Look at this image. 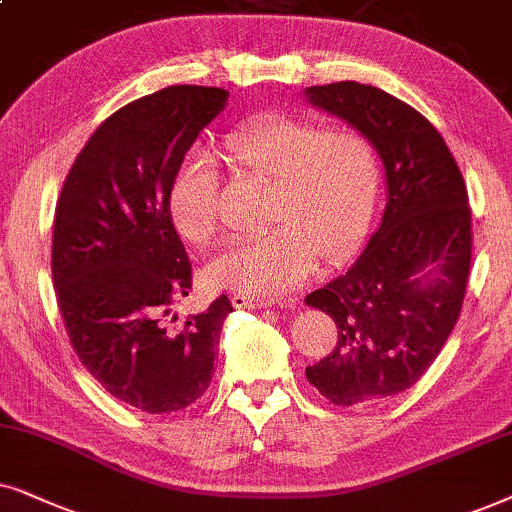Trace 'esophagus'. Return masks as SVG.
I'll return each mask as SVG.
<instances>
[{
	"instance_id": "34e87169",
	"label": "esophagus",
	"mask_w": 512,
	"mask_h": 512,
	"mask_svg": "<svg viewBox=\"0 0 512 512\" xmlns=\"http://www.w3.org/2000/svg\"><path fill=\"white\" fill-rule=\"evenodd\" d=\"M231 304H234L236 309H264V306H269L271 302H267V299H257L250 295H241V292H234V295H231Z\"/></svg>"
}]
</instances>
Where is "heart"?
<instances>
[{
	"instance_id": "obj_1",
	"label": "heart",
	"mask_w": 512,
	"mask_h": 512,
	"mask_svg": "<svg viewBox=\"0 0 512 512\" xmlns=\"http://www.w3.org/2000/svg\"><path fill=\"white\" fill-rule=\"evenodd\" d=\"M224 149L243 173L274 185L267 213L274 229L217 252L208 264L210 283L271 299L302 285L318 257L339 267L356 255L379 194V156L367 135L276 114L238 128ZM168 215L194 245L220 234V173L206 154L180 161L168 187Z\"/></svg>"
}]
</instances>
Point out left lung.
Masks as SVG:
<instances>
[{
    "label": "left lung",
    "instance_id": "obj_1",
    "mask_svg": "<svg viewBox=\"0 0 512 512\" xmlns=\"http://www.w3.org/2000/svg\"><path fill=\"white\" fill-rule=\"evenodd\" d=\"M306 98L367 135L386 170L379 229L344 276L306 304L337 325L306 379L332 405H367L417 384L459 320L473 231L466 182L424 114L377 86L337 81Z\"/></svg>",
    "mask_w": 512,
    "mask_h": 512
}]
</instances>
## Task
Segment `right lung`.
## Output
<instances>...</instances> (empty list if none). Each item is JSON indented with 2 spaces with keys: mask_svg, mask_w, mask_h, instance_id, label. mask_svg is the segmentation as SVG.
I'll return each instance as SVG.
<instances>
[{
  "mask_svg": "<svg viewBox=\"0 0 512 512\" xmlns=\"http://www.w3.org/2000/svg\"><path fill=\"white\" fill-rule=\"evenodd\" d=\"M215 86H168L102 121L74 159L56 206L51 271L81 365L149 414L206 393L227 295L177 323L192 262L170 222L168 187L199 133L227 105Z\"/></svg>",
  "mask_w": 512,
  "mask_h": 512,
  "instance_id": "obj_1",
  "label": "right lung"
}]
</instances>
